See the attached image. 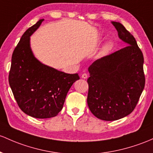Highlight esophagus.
<instances>
[{"instance_id":"1","label":"esophagus","mask_w":153,"mask_h":153,"mask_svg":"<svg viewBox=\"0 0 153 153\" xmlns=\"http://www.w3.org/2000/svg\"><path fill=\"white\" fill-rule=\"evenodd\" d=\"M81 78H83V79H86L87 78H88V75H87V73H83L81 75Z\"/></svg>"}]
</instances>
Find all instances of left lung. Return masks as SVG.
<instances>
[{
	"mask_svg": "<svg viewBox=\"0 0 153 153\" xmlns=\"http://www.w3.org/2000/svg\"><path fill=\"white\" fill-rule=\"evenodd\" d=\"M125 48L94 62L88 68L87 103L97 118L112 121L129 115L145 84L143 53L123 25L112 22Z\"/></svg>",
	"mask_w": 153,
	"mask_h": 153,
	"instance_id": "1",
	"label": "left lung"
}]
</instances>
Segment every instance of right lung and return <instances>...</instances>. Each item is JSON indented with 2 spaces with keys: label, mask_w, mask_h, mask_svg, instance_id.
Listing matches in <instances>:
<instances>
[{
  "label": "right lung",
  "mask_w": 153,
  "mask_h": 153,
  "mask_svg": "<svg viewBox=\"0 0 153 153\" xmlns=\"http://www.w3.org/2000/svg\"><path fill=\"white\" fill-rule=\"evenodd\" d=\"M43 19L28 28L14 48L8 82L19 108L36 118L55 117L62 109L69 89L79 80L78 73L68 74L43 65L33 55L30 36Z\"/></svg>",
  "instance_id": "1"
}]
</instances>
